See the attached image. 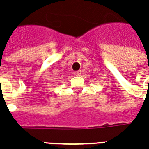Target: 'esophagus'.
I'll list each match as a JSON object with an SVG mask.
<instances>
[{
    "label": "esophagus",
    "mask_w": 149,
    "mask_h": 149,
    "mask_svg": "<svg viewBox=\"0 0 149 149\" xmlns=\"http://www.w3.org/2000/svg\"><path fill=\"white\" fill-rule=\"evenodd\" d=\"M75 74H76V75H79H79H81V74H82V70H79L76 71L75 72Z\"/></svg>",
    "instance_id": "1"
}]
</instances>
